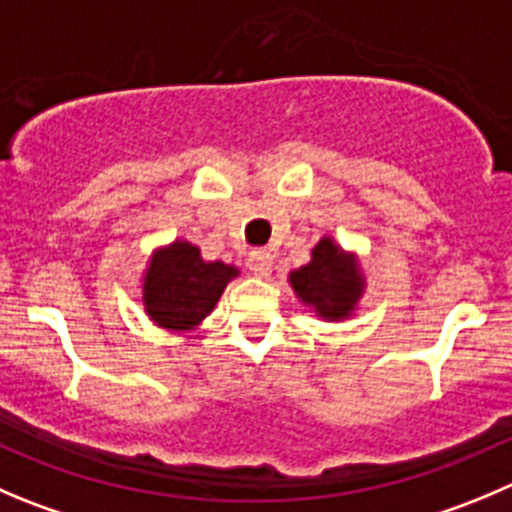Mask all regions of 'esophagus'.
<instances>
[{
    "label": "esophagus",
    "mask_w": 512,
    "mask_h": 512,
    "mask_svg": "<svg viewBox=\"0 0 512 512\" xmlns=\"http://www.w3.org/2000/svg\"><path fill=\"white\" fill-rule=\"evenodd\" d=\"M271 266H274V256H271L266 248H256V251L248 253V271L256 276H269Z\"/></svg>",
    "instance_id": "34e87169"
}]
</instances>
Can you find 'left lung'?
I'll return each instance as SVG.
<instances>
[{
	"mask_svg": "<svg viewBox=\"0 0 512 512\" xmlns=\"http://www.w3.org/2000/svg\"><path fill=\"white\" fill-rule=\"evenodd\" d=\"M289 281L304 304L332 321L352 314L364 291L357 261L326 236L314 246L309 264L291 271Z\"/></svg>",
	"mask_w": 512,
	"mask_h": 512,
	"instance_id": "8db88e82",
	"label": "left lung"
}]
</instances>
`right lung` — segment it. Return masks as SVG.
<instances>
[{"mask_svg":"<svg viewBox=\"0 0 512 512\" xmlns=\"http://www.w3.org/2000/svg\"><path fill=\"white\" fill-rule=\"evenodd\" d=\"M233 276H238L236 266L203 261L198 246L175 241L150 259L143 284L145 311L158 326L186 332L211 314Z\"/></svg>","mask_w":512,"mask_h":512,"instance_id":"right-lung-1","label":"right lung"}]
</instances>
